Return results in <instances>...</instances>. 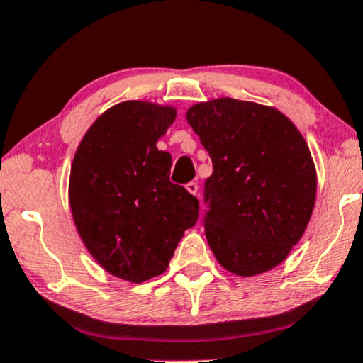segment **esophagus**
Segmentation results:
<instances>
[{
	"label": "esophagus",
	"mask_w": 363,
	"mask_h": 363,
	"mask_svg": "<svg viewBox=\"0 0 363 363\" xmlns=\"http://www.w3.org/2000/svg\"><path fill=\"white\" fill-rule=\"evenodd\" d=\"M186 189L187 191H189V193L191 194H198V184H196V182H187V184H186Z\"/></svg>",
	"instance_id": "obj_1"
}]
</instances>
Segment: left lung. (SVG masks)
I'll list each match as a JSON object with an SVG mask.
<instances>
[{
  "label": "left lung",
  "mask_w": 363,
  "mask_h": 363,
  "mask_svg": "<svg viewBox=\"0 0 363 363\" xmlns=\"http://www.w3.org/2000/svg\"><path fill=\"white\" fill-rule=\"evenodd\" d=\"M213 162L204 184V233L221 267L252 277L277 267L303 237L316 169L296 125L272 106L233 98L186 113Z\"/></svg>",
  "instance_id": "obj_1"
}]
</instances>
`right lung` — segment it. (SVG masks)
Listing matches in <instances>:
<instances>
[{
	"label": "right lung",
	"instance_id": "obj_1",
	"mask_svg": "<svg viewBox=\"0 0 363 363\" xmlns=\"http://www.w3.org/2000/svg\"><path fill=\"white\" fill-rule=\"evenodd\" d=\"M176 116L167 104L118 103L98 116L74 154V225L93 259L123 281L140 284L165 272L198 221V199L169 181L172 159L157 148Z\"/></svg>",
	"mask_w": 363,
	"mask_h": 363
}]
</instances>
